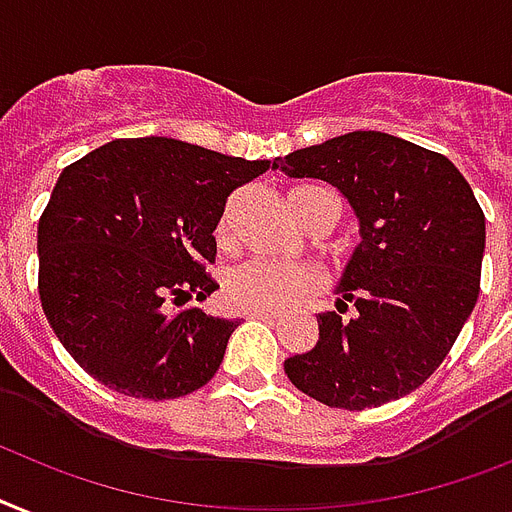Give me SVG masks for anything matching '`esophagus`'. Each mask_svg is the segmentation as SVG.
I'll use <instances>...</instances> for the list:
<instances>
[{
    "instance_id": "1",
    "label": "esophagus",
    "mask_w": 512,
    "mask_h": 512,
    "mask_svg": "<svg viewBox=\"0 0 512 512\" xmlns=\"http://www.w3.org/2000/svg\"><path fill=\"white\" fill-rule=\"evenodd\" d=\"M249 318H257V321H276V313H265V310H255V313H249Z\"/></svg>"
}]
</instances>
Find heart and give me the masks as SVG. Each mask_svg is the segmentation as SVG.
<instances>
[{"label":"heart","mask_w":512,"mask_h":512,"mask_svg":"<svg viewBox=\"0 0 512 512\" xmlns=\"http://www.w3.org/2000/svg\"><path fill=\"white\" fill-rule=\"evenodd\" d=\"M302 189H318V186H302ZM336 218H339V202H336ZM321 289L323 276L313 265L276 260V257H252L228 273L223 294L228 307L239 313H255V310L284 313L292 307L307 305L310 299L318 297Z\"/></svg>","instance_id":"b5f03b06"}]
</instances>
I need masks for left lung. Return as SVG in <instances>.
<instances>
[{"label":"left lung","mask_w":512,"mask_h":512,"mask_svg":"<svg viewBox=\"0 0 512 512\" xmlns=\"http://www.w3.org/2000/svg\"><path fill=\"white\" fill-rule=\"evenodd\" d=\"M289 178H321L360 218L363 242L318 315L321 339L284 371L342 410L400 400L442 365L481 289L484 210L460 170L413 141L352 131L276 157Z\"/></svg>","instance_id":"1"}]
</instances>
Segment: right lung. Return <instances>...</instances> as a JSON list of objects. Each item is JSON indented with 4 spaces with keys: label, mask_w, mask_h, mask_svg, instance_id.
<instances>
[{
    "label": "right lung",
    "mask_w": 512,
    "mask_h": 512,
    "mask_svg": "<svg viewBox=\"0 0 512 512\" xmlns=\"http://www.w3.org/2000/svg\"><path fill=\"white\" fill-rule=\"evenodd\" d=\"M270 160L165 136L115 139L62 170L39 218V297L70 357L126 397L205 386L239 321L184 307L218 289L215 226Z\"/></svg>",
    "instance_id": "1"
}]
</instances>
